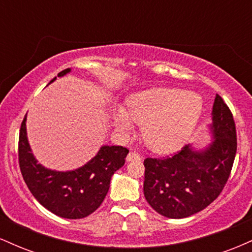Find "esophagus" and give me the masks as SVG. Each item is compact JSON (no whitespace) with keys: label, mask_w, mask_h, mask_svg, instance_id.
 I'll return each instance as SVG.
<instances>
[{"label":"esophagus","mask_w":252,"mask_h":252,"mask_svg":"<svg viewBox=\"0 0 252 252\" xmlns=\"http://www.w3.org/2000/svg\"><path fill=\"white\" fill-rule=\"evenodd\" d=\"M126 162H131V161H140L141 160V156L135 152H130L128 156H126Z\"/></svg>","instance_id":"esophagus-1"}]
</instances>
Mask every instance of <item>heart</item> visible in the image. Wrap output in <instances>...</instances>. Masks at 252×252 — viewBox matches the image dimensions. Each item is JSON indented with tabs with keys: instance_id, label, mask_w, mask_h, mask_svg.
<instances>
[{
	"instance_id": "b5f03b06",
	"label": "heart",
	"mask_w": 252,
	"mask_h": 252,
	"mask_svg": "<svg viewBox=\"0 0 252 252\" xmlns=\"http://www.w3.org/2000/svg\"><path fill=\"white\" fill-rule=\"evenodd\" d=\"M202 110V99L194 92L158 88L138 92L128 99L126 109H116L114 124L126 132L132 123L143 124L141 136L153 152L168 153L187 141Z\"/></svg>"
}]
</instances>
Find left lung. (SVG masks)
<instances>
[{"instance_id":"left-lung-1","label":"left lung","mask_w":252,"mask_h":252,"mask_svg":"<svg viewBox=\"0 0 252 252\" xmlns=\"http://www.w3.org/2000/svg\"><path fill=\"white\" fill-rule=\"evenodd\" d=\"M209 134L211 141L201 148L187 144L173 156L144 160V196L161 216L186 218L220 194L235 161L237 138L232 114L219 94Z\"/></svg>"}]
</instances>
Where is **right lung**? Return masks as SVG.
I'll use <instances>...</instances> for the list:
<instances>
[{
	"instance_id": "1",
	"label": "right lung",
	"mask_w": 252,
	"mask_h": 252,
	"mask_svg": "<svg viewBox=\"0 0 252 252\" xmlns=\"http://www.w3.org/2000/svg\"><path fill=\"white\" fill-rule=\"evenodd\" d=\"M70 72L71 68H66L58 77ZM56 79L57 77L51 83ZM26 121L27 115L20 129L19 162L24 180L34 198L62 218L80 219L94 213L108 194L112 175L123 167L129 150L122 146H102L97 154L79 168L51 169L37 162L32 152Z\"/></svg>"
}]
</instances>
